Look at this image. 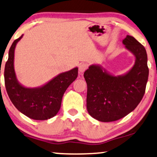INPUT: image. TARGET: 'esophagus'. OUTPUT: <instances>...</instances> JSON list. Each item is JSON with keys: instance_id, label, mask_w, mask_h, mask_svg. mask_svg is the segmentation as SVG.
I'll use <instances>...</instances> for the list:
<instances>
[{"instance_id": "esophagus-1", "label": "esophagus", "mask_w": 157, "mask_h": 157, "mask_svg": "<svg viewBox=\"0 0 157 157\" xmlns=\"http://www.w3.org/2000/svg\"><path fill=\"white\" fill-rule=\"evenodd\" d=\"M88 68V65L86 63H81L79 65L78 67V71H79V74H81L83 72H84Z\"/></svg>"}]
</instances>
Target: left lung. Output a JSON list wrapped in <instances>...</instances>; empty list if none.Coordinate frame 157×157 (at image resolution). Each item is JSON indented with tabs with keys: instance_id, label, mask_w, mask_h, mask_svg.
I'll use <instances>...</instances> for the list:
<instances>
[{
	"instance_id": "obj_1",
	"label": "left lung",
	"mask_w": 157,
	"mask_h": 157,
	"mask_svg": "<svg viewBox=\"0 0 157 157\" xmlns=\"http://www.w3.org/2000/svg\"><path fill=\"white\" fill-rule=\"evenodd\" d=\"M122 43L135 57L134 65L128 72L114 76L101 66L93 64L83 74L87 83V111L99 121L124 117L136 109L145 93L149 76L146 49L128 35Z\"/></svg>"
}]
</instances>
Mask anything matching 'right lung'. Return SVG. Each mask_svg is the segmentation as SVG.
Returning <instances> with one entry per match:
<instances>
[{
	"mask_svg": "<svg viewBox=\"0 0 157 157\" xmlns=\"http://www.w3.org/2000/svg\"><path fill=\"white\" fill-rule=\"evenodd\" d=\"M22 35L15 40L8 52L4 78L8 95L16 108L35 120H47L57 114L66 90L78 76V68L61 73L41 86L27 88L19 83L14 69V53Z\"/></svg>",
	"mask_w": 157,
	"mask_h": 157,
	"instance_id": "right-lung-1",
	"label": "right lung"
}]
</instances>
